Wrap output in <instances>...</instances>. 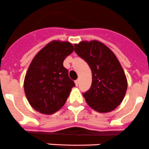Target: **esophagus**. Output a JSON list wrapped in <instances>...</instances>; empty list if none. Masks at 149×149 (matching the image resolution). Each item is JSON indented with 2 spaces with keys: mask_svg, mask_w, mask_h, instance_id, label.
I'll return each mask as SVG.
<instances>
[{
  "mask_svg": "<svg viewBox=\"0 0 149 149\" xmlns=\"http://www.w3.org/2000/svg\"><path fill=\"white\" fill-rule=\"evenodd\" d=\"M75 84H76L77 86H78L79 84V79H77V80L75 81Z\"/></svg>",
  "mask_w": 149,
  "mask_h": 149,
  "instance_id": "obj_1",
  "label": "esophagus"
}]
</instances>
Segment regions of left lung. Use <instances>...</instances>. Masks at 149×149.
Listing matches in <instances>:
<instances>
[{
  "mask_svg": "<svg viewBox=\"0 0 149 149\" xmlns=\"http://www.w3.org/2000/svg\"><path fill=\"white\" fill-rule=\"evenodd\" d=\"M75 52L91 68L92 86L83 96L92 109L101 113L114 110L122 102L127 89L124 71L114 54L98 41L75 45Z\"/></svg>",
  "mask_w": 149,
  "mask_h": 149,
  "instance_id": "obj_1",
  "label": "left lung"
}]
</instances>
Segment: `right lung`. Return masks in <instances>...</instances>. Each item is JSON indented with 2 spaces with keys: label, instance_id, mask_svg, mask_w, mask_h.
I'll return each mask as SVG.
<instances>
[{
  "label": "right lung",
  "instance_id": "right-lung-1",
  "mask_svg": "<svg viewBox=\"0 0 149 149\" xmlns=\"http://www.w3.org/2000/svg\"><path fill=\"white\" fill-rule=\"evenodd\" d=\"M73 50L70 42L53 41L33 58L25 77L24 91L36 111L51 114L65 104L75 83L63 63Z\"/></svg>",
  "mask_w": 149,
  "mask_h": 149
}]
</instances>
